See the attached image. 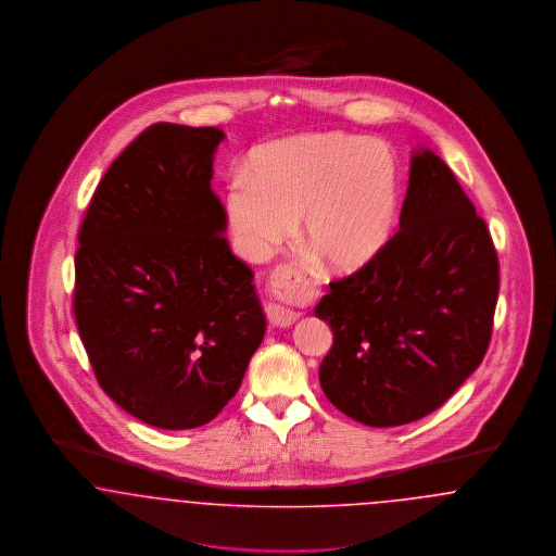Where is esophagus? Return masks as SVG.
<instances>
[{"instance_id":"esophagus-1","label":"esophagus","mask_w":556,"mask_h":556,"mask_svg":"<svg viewBox=\"0 0 556 556\" xmlns=\"http://www.w3.org/2000/svg\"><path fill=\"white\" fill-rule=\"evenodd\" d=\"M270 290H273V293H277L279 298H286V295H290L291 291L295 290V273L291 270L290 266H279L270 275ZM266 315L275 327H290L298 318L295 311L286 308L281 304H275V302H270L266 306Z\"/></svg>"}]
</instances>
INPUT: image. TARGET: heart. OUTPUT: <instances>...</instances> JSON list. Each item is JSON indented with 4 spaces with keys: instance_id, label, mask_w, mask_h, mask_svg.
Wrapping results in <instances>:
<instances>
[{
    "instance_id": "obj_1",
    "label": "heart",
    "mask_w": 556,
    "mask_h": 556,
    "mask_svg": "<svg viewBox=\"0 0 556 556\" xmlns=\"http://www.w3.org/2000/svg\"><path fill=\"white\" fill-rule=\"evenodd\" d=\"M402 173L383 143L348 132H306L252 152L229 181L227 220L239 254L263 263L302 227L304 250L327 273L370 265L394 233Z\"/></svg>"
}]
</instances>
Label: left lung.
<instances>
[{
    "label": "left lung",
    "instance_id": "8db88e82",
    "mask_svg": "<svg viewBox=\"0 0 556 556\" xmlns=\"http://www.w3.org/2000/svg\"><path fill=\"white\" fill-rule=\"evenodd\" d=\"M498 283L485 223L448 164L417 148L396 236L315 306L333 331L318 369L325 396L369 427L433 413L483 361Z\"/></svg>",
    "mask_w": 556,
    "mask_h": 556
}]
</instances>
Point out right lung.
<instances>
[{"instance_id": "obj_1", "label": "right lung", "mask_w": 556, "mask_h": 556, "mask_svg": "<svg viewBox=\"0 0 556 556\" xmlns=\"http://www.w3.org/2000/svg\"><path fill=\"white\" fill-rule=\"evenodd\" d=\"M216 127L159 123L112 162L79 231L75 317L102 390L160 429L236 396L266 317L212 191Z\"/></svg>"}]
</instances>
